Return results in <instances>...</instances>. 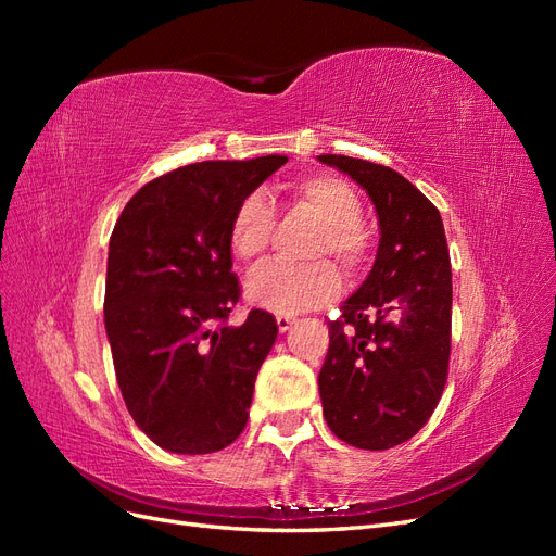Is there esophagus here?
Segmentation results:
<instances>
[{"label": "esophagus", "mask_w": 556, "mask_h": 556, "mask_svg": "<svg viewBox=\"0 0 556 556\" xmlns=\"http://www.w3.org/2000/svg\"><path fill=\"white\" fill-rule=\"evenodd\" d=\"M276 325H278V331L285 333V331H288V329L294 325V317H290V315H278V317H276Z\"/></svg>", "instance_id": "34e87169"}]
</instances>
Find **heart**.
I'll return each instance as SVG.
<instances>
[{
	"mask_svg": "<svg viewBox=\"0 0 556 556\" xmlns=\"http://www.w3.org/2000/svg\"><path fill=\"white\" fill-rule=\"evenodd\" d=\"M292 206L311 213L319 229L308 245L311 264H266L248 278L245 294L252 304L276 313L299 315L317 311L341 294V278L366 271L371 237L362 227V199L350 182L327 174L304 176L290 185ZM276 229V211L262 192L245 194L229 223V248L245 264H257Z\"/></svg>",
	"mask_w": 556,
	"mask_h": 556,
	"instance_id": "b5f03b06",
	"label": "heart"
}]
</instances>
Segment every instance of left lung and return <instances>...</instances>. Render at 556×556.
<instances>
[{"label":"left lung","mask_w":556,"mask_h":556,"mask_svg":"<svg viewBox=\"0 0 556 556\" xmlns=\"http://www.w3.org/2000/svg\"><path fill=\"white\" fill-rule=\"evenodd\" d=\"M371 197L380 243L371 274L329 323L319 399L352 447L390 450L427 425L447 380L452 266L441 213L390 166L319 155Z\"/></svg>","instance_id":"8db88e82"}]
</instances>
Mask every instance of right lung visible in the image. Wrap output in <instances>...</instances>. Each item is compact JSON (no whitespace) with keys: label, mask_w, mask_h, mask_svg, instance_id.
<instances>
[{"label":"right lung","mask_w":556,"mask_h":556,"mask_svg":"<svg viewBox=\"0 0 556 556\" xmlns=\"http://www.w3.org/2000/svg\"><path fill=\"white\" fill-rule=\"evenodd\" d=\"M288 162H199L146 182L113 227L104 323L115 378L137 427L178 454L227 447L248 422L255 378L278 325L241 296L229 223L239 201Z\"/></svg>","instance_id":"1"}]
</instances>
